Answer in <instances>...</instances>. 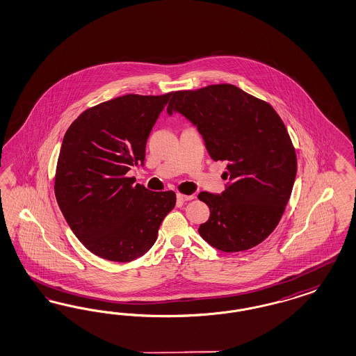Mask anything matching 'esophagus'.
I'll use <instances>...</instances> for the list:
<instances>
[{
  "instance_id": "1",
  "label": "esophagus",
  "mask_w": 356,
  "mask_h": 356,
  "mask_svg": "<svg viewBox=\"0 0 356 356\" xmlns=\"http://www.w3.org/2000/svg\"><path fill=\"white\" fill-rule=\"evenodd\" d=\"M195 196L193 195H181V193H177V200L179 201H181V202H184V201H191V200H193Z\"/></svg>"
}]
</instances>
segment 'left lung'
<instances>
[{
	"label": "left lung",
	"mask_w": 356,
	"mask_h": 356,
	"mask_svg": "<svg viewBox=\"0 0 356 356\" xmlns=\"http://www.w3.org/2000/svg\"><path fill=\"white\" fill-rule=\"evenodd\" d=\"M167 111H179L196 124L210 158L227 164L226 191L198 195L210 209L200 235L223 252L261 243L282 220L297 172L293 143L280 115L268 102L232 84L173 92Z\"/></svg>",
	"instance_id": "8db88e82"
}]
</instances>
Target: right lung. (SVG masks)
Listing matches in <instances>:
<instances>
[{
  "mask_svg": "<svg viewBox=\"0 0 356 356\" xmlns=\"http://www.w3.org/2000/svg\"><path fill=\"white\" fill-rule=\"evenodd\" d=\"M171 95L101 102L64 135L55 197L77 239L99 258L124 263L142 257L175 208V192H151L126 176L145 163L148 135Z\"/></svg>",
  "mask_w": 356,
  "mask_h": 356,
  "instance_id": "right-lung-1",
  "label": "right lung"
}]
</instances>
